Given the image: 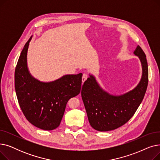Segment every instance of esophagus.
Segmentation results:
<instances>
[{
    "mask_svg": "<svg viewBox=\"0 0 160 160\" xmlns=\"http://www.w3.org/2000/svg\"><path fill=\"white\" fill-rule=\"evenodd\" d=\"M88 78V76L87 74H86V73L83 74V76H82V82H84L87 80Z\"/></svg>",
    "mask_w": 160,
    "mask_h": 160,
    "instance_id": "esophagus-1",
    "label": "esophagus"
}]
</instances>
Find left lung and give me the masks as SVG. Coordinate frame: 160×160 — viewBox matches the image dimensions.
Wrapping results in <instances>:
<instances>
[{"label":"left lung","mask_w":160,"mask_h":160,"mask_svg":"<svg viewBox=\"0 0 160 160\" xmlns=\"http://www.w3.org/2000/svg\"><path fill=\"white\" fill-rule=\"evenodd\" d=\"M133 54L138 56L142 66V77L133 89L121 95H113L100 86L94 76L83 83L82 98L92 128L100 132L110 131L127 123L136 113L145 95L148 69L146 55L138 45Z\"/></svg>","instance_id":"8db88e82"}]
</instances>
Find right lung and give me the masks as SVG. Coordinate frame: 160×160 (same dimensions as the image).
Returning <instances> with one entry per match:
<instances>
[{
	"instance_id": "right-lung-1",
	"label": "right lung",
	"mask_w": 160,
	"mask_h": 160,
	"mask_svg": "<svg viewBox=\"0 0 160 160\" xmlns=\"http://www.w3.org/2000/svg\"><path fill=\"white\" fill-rule=\"evenodd\" d=\"M32 38L24 46L15 67V92L27 119L40 129L52 130L60 125L68 100L80 93L82 73L66 74L50 82L33 78L27 66Z\"/></svg>"
}]
</instances>
